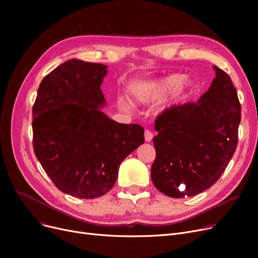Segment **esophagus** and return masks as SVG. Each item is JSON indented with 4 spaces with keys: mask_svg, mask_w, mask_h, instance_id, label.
<instances>
[{
    "mask_svg": "<svg viewBox=\"0 0 258 258\" xmlns=\"http://www.w3.org/2000/svg\"><path fill=\"white\" fill-rule=\"evenodd\" d=\"M153 137H154V135L152 132H150L148 130H146L144 132V138H145L146 142H151L153 140Z\"/></svg>",
    "mask_w": 258,
    "mask_h": 258,
    "instance_id": "1",
    "label": "esophagus"
}]
</instances>
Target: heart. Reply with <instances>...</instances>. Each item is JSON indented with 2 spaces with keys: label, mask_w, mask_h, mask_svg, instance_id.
I'll return each mask as SVG.
<instances>
[{
  "label": "heart",
  "mask_w": 258,
  "mask_h": 258,
  "mask_svg": "<svg viewBox=\"0 0 258 258\" xmlns=\"http://www.w3.org/2000/svg\"><path fill=\"white\" fill-rule=\"evenodd\" d=\"M188 88L189 84L183 75L171 74L141 85L135 92L134 97L138 103L145 104L162 98L166 93L171 91L169 97L162 105V110H166V108L178 105L184 99ZM121 107L124 110H130V105L126 102H121Z\"/></svg>",
  "instance_id": "obj_1"
}]
</instances>
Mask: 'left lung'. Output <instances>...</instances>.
I'll return each instance as SVG.
<instances>
[{
    "label": "left lung",
    "mask_w": 258,
    "mask_h": 258,
    "mask_svg": "<svg viewBox=\"0 0 258 258\" xmlns=\"http://www.w3.org/2000/svg\"><path fill=\"white\" fill-rule=\"evenodd\" d=\"M215 78L196 103L172 106L156 120L152 181L170 198L192 197L220 179L237 145L240 103L231 78Z\"/></svg>",
    "instance_id": "obj_1"
}]
</instances>
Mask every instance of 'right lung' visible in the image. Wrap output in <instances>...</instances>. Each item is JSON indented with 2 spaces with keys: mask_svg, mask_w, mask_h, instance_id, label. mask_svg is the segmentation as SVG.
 Returning a JSON list of instances; mask_svg holds the SVG:
<instances>
[{
  "mask_svg": "<svg viewBox=\"0 0 258 258\" xmlns=\"http://www.w3.org/2000/svg\"><path fill=\"white\" fill-rule=\"evenodd\" d=\"M106 66L76 58L50 72L33 105V150L60 191L95 199L113 188L118 169L144 143L138 124L118 123L100 108Z\"/></svg>",
  "mask_w": 258,
  "mask_h": 258,
  "instance_id": "obj_1",
  "label": "right lung"
}]
</instances>
